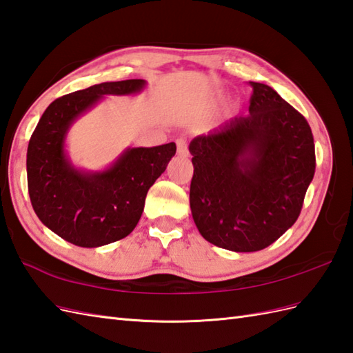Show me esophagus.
I'll return each mask as SVG.
<instances>
[{
    "instance_id": "obj_1",
    "label": "esophagus",
    "mask_w": 353,
    "mask_h": 353,
    "mask_svg": "<svg viewBox=\"0 0 353 353\" xmlns=\"http://www.w3.org/2000/svg\"><path fill=\"white\" fill-rule=\"evenodd\" d=\"M176 144H177V153L179 154H186L188 153V144H186V141H185L183 138L177 139Z\"/></svg>"
}]
</instances>
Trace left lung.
I'll return each mask as SVG.
<instances>
[{
	"mask_svg": "<svg viewBox=\"0 0 353 353\" xmlns=\"http://www.w3.org/2000/svg\"><path fill=\"white\" fill-rule=\"evenodd\" d=\"M247 116L224 121L190 144V204L208 242L260 251L298 219L316 158L310 125L272 87L251 83Z\"/></svg>",
	"mask_w": 353,
	"mask_h": 353,
	"instance_id": "obj_1",
	"label": "left lung"
}]
</instances>
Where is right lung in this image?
I'll return each mask as SVG.
<instances>
[{
    "label": "right lung",
    "mask_w": 353,
    "mask_h": 353,
    "mask_svg": "<svg viewBox=\"0 0 353 353\" xmlns=\"http://www.w3.org/2000/svg\"><path fill=\"white\" fill-rule=\"evenodd\" d=\"M144 79L96 84L54 101L40 117L27 152L30 200L39 219L77 247L97 248L126 237L143 215L147 191L176 154V144L126 147L108 167L72 162L65 139L79 117L105 96H132Z\"/></svg>",
    "instance_id": "1"
}]
</instances>
